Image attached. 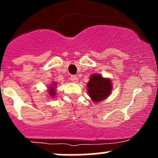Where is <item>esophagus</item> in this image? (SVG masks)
<instances>
[{"label":"esophagus","mask_w":158,"mask_h":158,"mask_svg":"<svg viewBox=\"0 0 158 158\" xmlns=\"http://www.w3.org/2000/svg\"><path fill=\"white\" fill-rule=\"evenodd\" d=\"M78 76H70V80L73 82H78Z\"/></svg>","instance_id":"esophagus-1"}]
</instances>
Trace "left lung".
<instances>
[{
  "label": "left lung",
  "mask_w": 158,
  "mask_h": 158,
  "mask_svg": "<svg viewBox=\"0 0 158 158\" xmlns=\"http://www.w3.org/2000/svg\"><path fill=\"white\" fill-rule=\"evenodd\" d=\"M87 87L89 97L92 101L97 103L109 97L112 90L111 81L107 78L102 77L98 73L90 76Z\"/></svg>",
  "instance_id": "8db88e82"
}]
</instances>
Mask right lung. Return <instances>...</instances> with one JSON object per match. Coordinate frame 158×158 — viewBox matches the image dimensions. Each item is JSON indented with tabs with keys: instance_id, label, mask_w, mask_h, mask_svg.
<instances>
[{
	"instance_id": "obj_1",
	"label": "right lung",
	"mask_w": 158,
	"mask_h": 158,
	"mask_svg": "<svg viewBox=\"0 0 158 158\" xmlns=\"http://www.w3.org/2000/svg\"><path fill=\"white\" fill-rule=\"evenodd\" d=\"M56 83H55L54 82L53 84H52V85H50V86H49V90H48V92H49V95H50L51 97H54L56 95V90H55V88L56 86Z\"/></svg>"
}]
</instances>
